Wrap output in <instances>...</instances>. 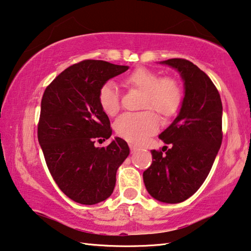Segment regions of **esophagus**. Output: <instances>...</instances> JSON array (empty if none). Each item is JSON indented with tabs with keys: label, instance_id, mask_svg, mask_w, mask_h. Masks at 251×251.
<instances>
[{
	"label": "esophagus",
	"instance_id": "esophagus-1",
	"mask_svg": "<svg viewBox=\"0 0 251 251\" xmlns=\"http://www.w3.org/2000/svg\"><path fill=\"white\" fill-rule=\"evenodd\" d=\"M138 147L137 146H134V144H130V150H131V152L132 153H134L135 151H138Z\"/></svg>",
	"mask_w": 251,
	"mask_h": 251
}]
</instances>
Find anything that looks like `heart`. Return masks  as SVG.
<instances>
[{
  "label": "heart",
  "mask_w": 251,
  "mask_h": 251,
  "mask_svg": "<svg viewBox=\"0 0 251 251\" xmlns=\"http://www.w3.org/2000/svg\"><path fill=\"white\" fill-rule=\"evenodd\" d=\"M125 85L143 92L141 108L153 109L162 118L169 119L181 105L182 94L178 83L171 78H161L155 72L139 68L125 78ZM98 101L102 111L113 117L120 109V96L116 85L104 82L98 92ZM159 128V120L152 111L123 113L114 122V130L119 137L130 142L141 143L154 134Z\"/></svg>",
  "instance_id": "heart-1"
}]
</instances>
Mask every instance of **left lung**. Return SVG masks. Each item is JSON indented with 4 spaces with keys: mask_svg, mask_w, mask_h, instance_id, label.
Returning a JSON list of instances; mask_svg holds the SVG:
<instances>
[{
    "mask_svg": "<svg viewBox=\"0 0 251 251\" xmlns=\"http://www.w3.org/2000/svg\"><path fill=\"white\" fill-rule=\"evenodd\" d=\"M177 70L184 81V98L174 121L159 138L168 147L152 150V164L143 172L144 185L153 199L181 203L207 177L222 146L223 104L217 88L190 60L160 61Z\"/></svg>",
    "mask_w": 251,
    "mask_h": 251,
    "instance_id": "left-lung-1",
    "label": "left lung"
}]
</instances>
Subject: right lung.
Wrapping results in <instances>:
<instances>
[{"instance_id": "1", "label": "right lung", "mask_w": 251, "mask_h": 251, "mask_svg": "<svg viewBox=\"0 0 251 251\" xmlns=\"http://www.w3.org/2000/svg\"><path fill=\"white\" fill-rule=\"evenodd\" d=\"M128 69L104 60H83L60 73L43 95L38 142L60 191L79 204L107 200L116 186L117 170L130 153L121 138L107 148L95 147L96 139L104 141L112 133L98 101L100 87Z\"/></svg>"}]
</instances>
